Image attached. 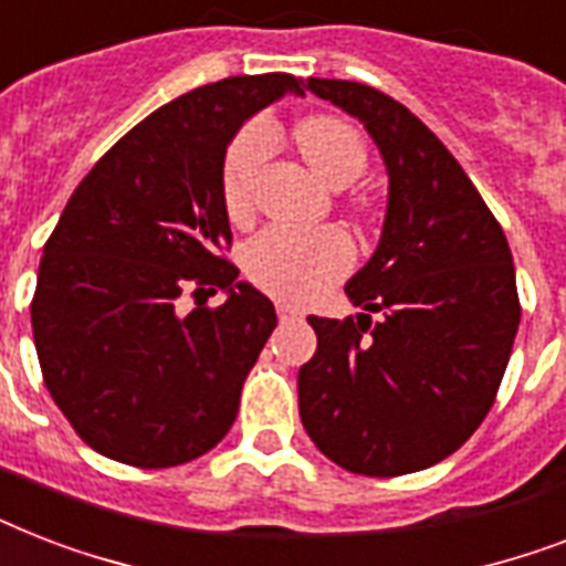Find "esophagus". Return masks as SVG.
Returning a JSON list of instances; mask_svg holds the SVG:
<instances>
[{
    "label": "esophagus",
    "instance_id": "1",
    "mask_svg": "<svg viewBox=\"0 0 566 566\" xmlns=\"http://www.w3.org/2000/svg\"><path fill=\"white\" fill-rule=\"evenodd\" d=\"M275 311H279V317L282 319H302L305 314H302V308H296V305H291V302H279L275 305Z\"/></svg>",
    "mask_w": 566,
    "mask_h": 566
}]
</instances>
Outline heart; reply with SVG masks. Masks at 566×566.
<instances>
[{
	"instance_id": "heart-1",
	"label": "heart",
	"mask_w": 566,
	"mask_h": 566,
	"mask_svg": "<svg viewBox=\"0 0 566 566\" xmlns=\"http://www.w3.org/2000/svg\"><path fill=\"white\" fill-rule=\"evenodd\" d=\"M293 137L311 170L328 188H346L367 170V144L358 128L332 114H311L293 126ZM275 135L266 119H252L231 137L220 164V199L229 220H247L261 167L273 153ZM353 243L335 229L275 226L247 247L249 279L273 296L311 302L353 266Z\"/></svg>"
}]
</instances>
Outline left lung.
<instances>
[{"label": "left lung", "instance_id": "obj_1", "mask_svg": "<svg viewBox=\"0 0 566 566\" xmlns=\"http://www.w3.org/2000/svg\"><path fill=\"white\" fill-rule=\"evenodd\" d=\"M364 123L385 158L381 240L346 296L369 314L308 317L300 417L337 467L405 475L464 447L491 411L520 326L505 231L461 164L402 102L358 82L308 78Z\"/></svg>", "mask_w": 566, "mask_h": 566}]
</instances>
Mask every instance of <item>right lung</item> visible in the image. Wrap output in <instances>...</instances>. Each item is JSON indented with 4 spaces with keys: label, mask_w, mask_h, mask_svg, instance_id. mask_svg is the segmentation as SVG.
Returning <instances> with one entry per match:
<instances>
[{
    "label": "right lung",
    "mask_w": 566,
    "mask_h": 566,
    "mask_svg": "<svg viewBox=\"0 0 566 566\" xmlns=\"http://www.w3.org/2000/svg\"><path fill=\"white\" fill-rule=\"evenodd\" d=\"M284 93L300 78L231 75L161 105L102 155L49 234L31 300L40 370L99 455L188 464L238 417L275 308L222 255L220 164L243 119ZM217 290L230 293L217 310L178 311L185 292Z\"/></svg>",
    "instance_id": "add662e5"
}]
</instances>
